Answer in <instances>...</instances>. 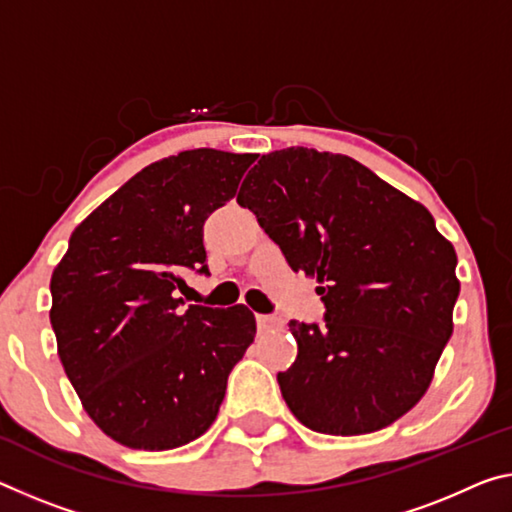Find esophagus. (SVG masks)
I'll return each instance as SVG.
<instances>
[{"label": "esophagus", "mask_w": 512, "mask_h": 512, "mask_svg": "<svg viewBox=\"0 0 512 512\" xmlns=\"http://www.w3.org/2000/svg\"><path fill=\"white\" fill-rule=\"evenodd\" d=\"M257 328H259V332L280 330L282 328V321L275 319V316H269V314H257Z\"/></svg>", "instance_id": "1"}]
</instances>
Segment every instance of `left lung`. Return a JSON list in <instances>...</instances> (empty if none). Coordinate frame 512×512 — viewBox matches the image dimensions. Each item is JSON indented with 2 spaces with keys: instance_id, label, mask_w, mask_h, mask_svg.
I'll return each instance as SVG.
<instances>
[{
  "instance_id": "obj_1",
  "label": "left lung",
  "mask_w": 512,
  "mask_h": 512,
  "mask_svg": "<svg viewBox=\"0 0 512 512\" xmlns=\"http://www.w3.org/2000/svg\"><path fill=\"white\" fill-rule=\"evenodd\" d=\"M294 271L316 278L326 323L289 321L296 362L278 373L300 424L367 435L410 412L453 332L456 250L421 202L346 154H264L237 196Z\"/></svg>"
}]
</instances>
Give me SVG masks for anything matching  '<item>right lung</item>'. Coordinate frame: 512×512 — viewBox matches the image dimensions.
<instances>
[{
    "label": "right lung",
    "instance_id": "add662e5",
    "mask_svg": "<svg viewBox=\"0 0 512 512\" xmlns=\"http://www.w3.org/2000/svg\"><path fill=\"white\" fill-rule=\"evenodd\" d=\"M257 154L212 148L159 159L102 202L52 273L50 321L66 376L97 428L129 449L168 451L214 424L255 314L177 298L207 273L202 225L237 196Z\"/></svg>",
    "mask_w": 512,
    "mask_h": 512
}]
</instances>
